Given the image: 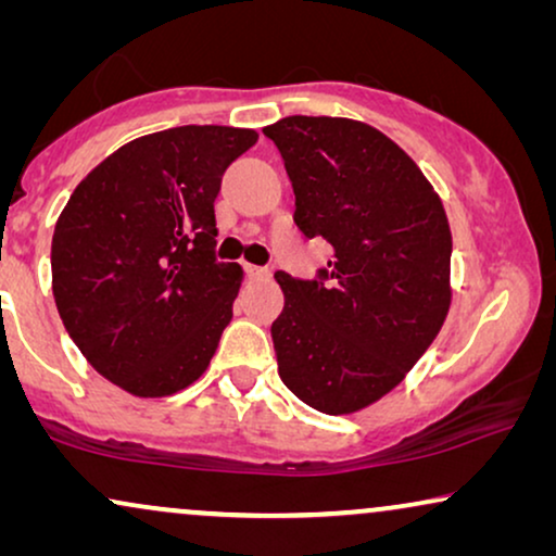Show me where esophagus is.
Segmentation results:
<instances>
[{
	"instance_id": "esophagus-1",
	"label": "esophagus",
	"mask_w": 556,
	"mask_h": 556,
	"mask_svg": "<svg viewBox=\"0 0 556 556\" xmlns=\"http://www.w3.org/2000/svg\"><path fill=\"white\" fill-rule=\"evenodd\" d=\"M245 273H248V278H253V280H265V278H270V273L265 270V268H261V265H245Z\"/></svg>"
}]
</instances>
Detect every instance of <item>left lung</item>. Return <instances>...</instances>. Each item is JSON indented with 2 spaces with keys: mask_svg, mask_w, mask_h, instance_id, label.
Returning a JSON list of instances; mask_svg holds the SVG:
<instances>
[{
  "mask_svg": "<svg viewBox=\"0 0 556 556\" xmlns=\"http://www.w3.org/2000/svg\"><path fill=\"white\" fill-rule=\"evenodd\" d=\"M286 162L295 225L333 248L316 280L278 270V375L326 415L369 407L428 352L451 308L453 238L443 202L375 126L288 116L265 126Z\"/></svg>",
  "mask_w": 556,
  "mask_h": 556,
  "instance_id": "left-lung-1",
  "label": "left lung"
}]
</instances>
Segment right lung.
Returning <instances> with one entry per match:
<instances>
[{"label": "right lung", "mask_w": 556, "mask_h": 556, "mask_svg": "<svg viewBox=\"0 0 556 556\" xmlns=\"http://www.w3.org/2000/svg\"><path fill=\"white\" fill-rule=\"evenodd\" d=\"M253 128L177 126L134 139L75 187L52 235V295L98 375L136 397L197 382L242 283L217 263L215 200Z\"/></svg>", "instance_id": "obj_1"}]
</instances>
